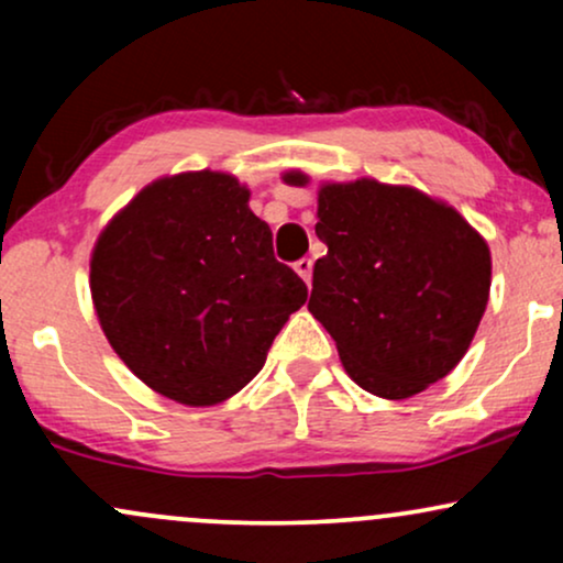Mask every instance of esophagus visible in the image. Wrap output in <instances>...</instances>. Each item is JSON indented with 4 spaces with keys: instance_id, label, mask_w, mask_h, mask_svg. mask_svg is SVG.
<instances>
[{
    "instance_id": "obj_1",
    "label": "esophagus",
    "mask_w": 563,
    "mask_h": 563,
    "mask_svg": "<svg viewBox=\"0 0 563 563\" xmlns=\"http://www.w3.org/2000/svg\"><path fill=\"white\" fill-rule=\"evenodd\" d=\"M294 269L301 275V280L307 283V286H309V283H312V260H307V256H303V260H299V262L294 264Z\"/></svg>"
}]
</instances>
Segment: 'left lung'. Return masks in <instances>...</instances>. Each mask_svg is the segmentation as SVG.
Segmentation results:
<instances>
[{"instance_id":"8db88e82","label":"left lung","mask_w":563,"mask_h":563,"mask_svg":"<svg viewBox=\"0 0 563 563\" xmlns=\"http://www.w3.org/2000/svg\"><path fill=\"white\" fill-rule=\"evenodd\" d=\"M288 185L307 174L288 172ZM309 312L333 335L365 391L407 399L463 360L487 309L493 260L484 238L416 187L357 179L322 185Z\"/></svg>"}]
</instances>
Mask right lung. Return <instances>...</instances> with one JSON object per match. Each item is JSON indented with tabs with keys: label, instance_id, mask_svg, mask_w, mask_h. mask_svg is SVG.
<instances>
[{
	"label": "right lung",
	"instance_id": "add662e5",
	"mask_svg": "<svg viewBox=\"0 0 563 563\" xmlns=\"http://www.w3.org/2000/svg\"><path fill=\"white\" fill-rule=\"evenodd\" d=\"M89 288L129 371L190 407L241 391L307 301L301 277L275 260L249 190L209 169L140 190L97 238Z\"/></svg>",
	"mask_w": 563,
	"mask_h": 563
}]
</instances>
